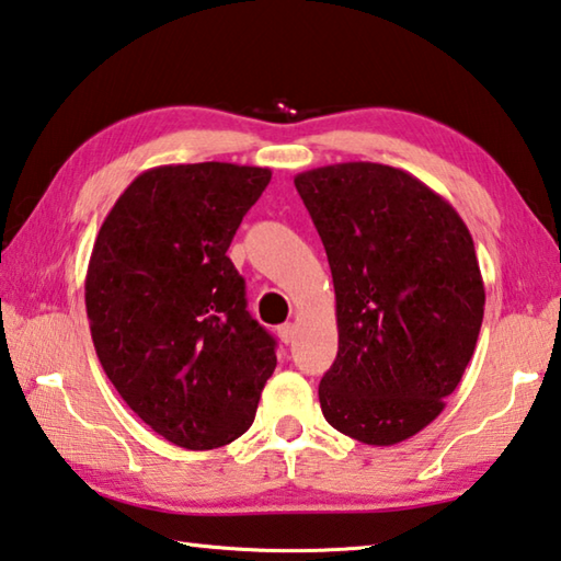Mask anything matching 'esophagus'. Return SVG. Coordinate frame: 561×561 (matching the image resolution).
Here are the masks:
<instances>
[{
  "label": "esophagus",
  "mask_w": 561,
  "mask_h": 561,
  "mask_svg": "<svg viewBox=\"0 0 561 561\" xmlns=\"http://www.w3.org/2000/svg\"><path fill=\"white\" fill-rule=\"evenodd\" d=\"M277 335H279V341L282 343H294V335H297V329H294V323H282L279 329H277Z\"/></svg>",
  "instance_id": "34e87169"
}]
</instances>
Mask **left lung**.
I'll return each mask as SVG.
<instances>
[{"instance_id":"obj_1","label":"left lung","mask_w":561,"mask_h":561,"mask_svg":"<svg viewBox=\"0 0 561 561\" xmlns=\"http://www.w3.org/2000/svg\"><path fill=\"white\" fill-rule=\"evenodd\" d=\"M331 264L339 355L319 385L333 430L392 446L432 424L483 323L473 238L402 169L348 161L294 179Z\"/></svg>"}]
</instances>
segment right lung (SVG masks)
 <instances>
[{
    "instance_id": "add662e5",
    "label": "right lung",
    "mask_w": 561,
    "mask_h": 561,
    "mask_svg": "<svg viewBox=\"0 0 561 561\" xmlns=\"http://www.w3.org/2000/svg\"><path fill=\"white\" fill-rule=\"evenodd\" d=\"M270 169L226 161L139 174L100 228L85 277L98 358L122 400L167 442L208 451L250 430L277 368L228 257Z\"/></svg>"
}]
</instances>
